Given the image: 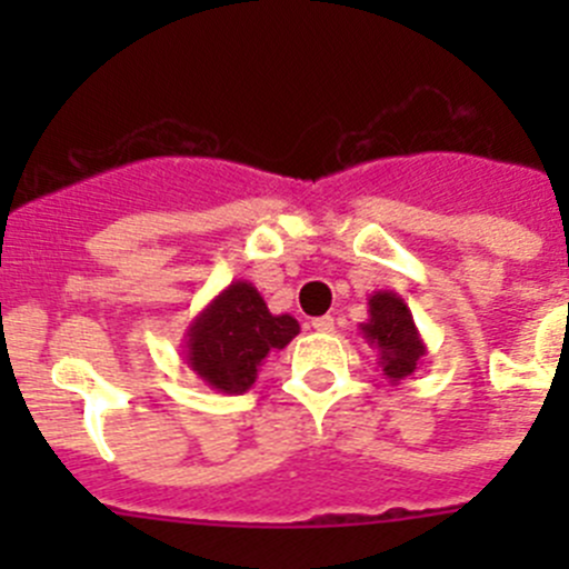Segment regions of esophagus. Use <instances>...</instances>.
<instances>
[{"instance_id":"1","label":"esophagus","mask_w":569,"mask_h":569,"mask_svg":"<svg viewBox=\"0 0 569 569\" xmlns=\"http://www.w3.org/2000/svg\"><path fill=\"white\" fill-rule=\"evenodd\" d=\"M311 327L317 332H332L336 330V321H332V317H317L311 321Z\"/></svg>"}]
</instances>
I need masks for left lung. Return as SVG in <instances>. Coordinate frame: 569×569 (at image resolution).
I'll use <instances>...</instances> for the list:
<instances>
[{
    "label": "left lung",
    "mask_w": 569,
    "mask_h": 569,
    "mask_svg": "<svg viewBox=\"0 0 569 569\" xmlns=\"http://www.w3.org/2000/svg\"><path fill=\"white\" fill-rule=\"evenodd\" d=\"M360 332L369 347L377 349L382 377L393 386L410 377L427 355V343L412 321L410 308L396 291H375L369 297V319L360 325Z\"/></svg>",
    "instance_id": "8db88e82"
}]
</instances>
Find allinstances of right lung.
I'll return each mask as SVG.
<instances>
[{
	"mask_svg": "<svg viewBox=\"0 0 569 569\" xmlns=\"http://www.w3.org/2000/svg\"><path fill=\"white\" fill-rule=\"evenodd\" d=\"M300 332L295 317L269 313L248 280H233L183 332V360L209 388L244 393L258 380L263 360Z\"/></svg>",
	"mask_w": 569,
	"mask_h": 569,
	"instance_id": "obj_1",
	"label": "right lung"
}]
</instances>
